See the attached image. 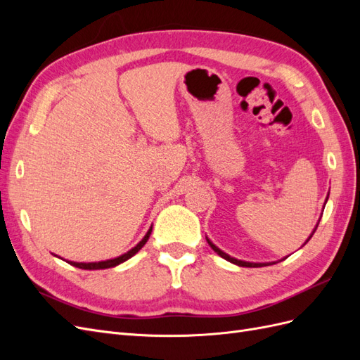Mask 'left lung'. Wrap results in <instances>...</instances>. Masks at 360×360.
I'll return each mask as SVG.
<instances>
[{
  "label": "left lung",
  "mask_w": 360,
  "mask_h": 360,
  "mask_svg": "<svg viewBox=\"0 0 360 360\" xmlns=\"http://www.w3.org/2000/svg\"><path fill=\"white\" fill-rule=\"evenodd\" d=\"M328 198H329V195H328ZM326 201H328V200H326ZM317 226H319V224H317ZM317 226H315V230H317ZM315 230L312 231V234L315 233ZM312 234L309 236V238L312 237ZM207 238V237H205ZM309 238H308V240H309ZM307 240V242H308ZM207 243H209L210 246H212V249L214 250V252L217 254V255H221L222 258H225L226 261H230V263H233V264H237V266H240V267H263V266H270V263H248V261H242V259H236V258H233V257H230V255H228V254H225V252H222V250L219 249V248H217V246H214L210 240H209V238H207Z\"/></svg>",
  "instance_id": "left-lung-1"
}]
</instances>
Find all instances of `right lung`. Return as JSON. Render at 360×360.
<instances>
[{
    "label": "right lung",
    "mask_w": 360,
    "mask_h": 360,
    "mask_svg": "<svg viewBox=\"0 0 360 360\" xmlns=\"http://www.w3.org/2000/svg\"><path fill=\"white\" fill-rule=\"evenodd\" d=\"M150 234H151V228H150V230L147 231V234L144 236L143 240H141L135 248H132L130 250H127L126 254L120 255V257H117V258L106 259V261H97V263H75V261H68V263H69V264H72V266H75V267L84 269V270H99V269H110V267H115V266H118V264L124 263V261H126V259H129L130 257H134V255L138 252V250L147 243Z\"/></svg>",
    "instance_id": "right-lung-1"
}]
</instances>
